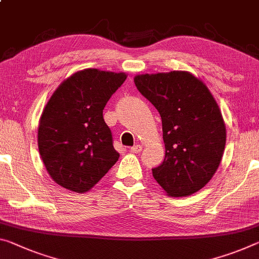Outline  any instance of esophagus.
<instances>
[{
  "mask_svg": "<svg viewBox=\"0 0 259 259\" xmlns=\"http://www.w3.org/2000/svg\"><path fill=\"white\" fill-rule=\"evenodd\" d=\"M142 149H143L142 145H135V146L131 147L130 151L133 152V153H139V152L142 151Z\"/></svg>",
  "mask_w": 259,
  "mask_h": 259,
  "instance_id": "1",
  "label": "esophagus"
}]
</instances>
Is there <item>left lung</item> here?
Segmentation results:
<instances>
[{
    "label": "left lung",
    "mask_w": 259,
    "mask_h": 259,
    "mask_svg": "<svg viewBox=\"0 0 259 259\" xmlns=\"http://www.w3.org/2000/svg\"><path fill=\"white\" fill-rule=\"evenodd\" d=\"M139 92L161 116L166 154L152 169L171 197L192 195L218 169L226 145V125L210 90L188 71L143 73L134 78Z\"/></svg>",
    "instance_id": "8db88e82"
}]
</instances>
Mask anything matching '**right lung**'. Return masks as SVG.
<instances>
[{"label": "right lung", "mask_w": 259, "mask_h": 259, "mask_svg": "<svg viewBox=\"0 0 259 259\" xmlns=\"http://www.w3.org/2000/svg\"><path fill=\"white\" fill-rule=\"evenodd\" d=\"M125 79L124 72L83 69L52 94L39 121L38 147L59 186L83 194L118 160L102 110Z\"/></svg>", "instance_id": "1"}]
</instances>
